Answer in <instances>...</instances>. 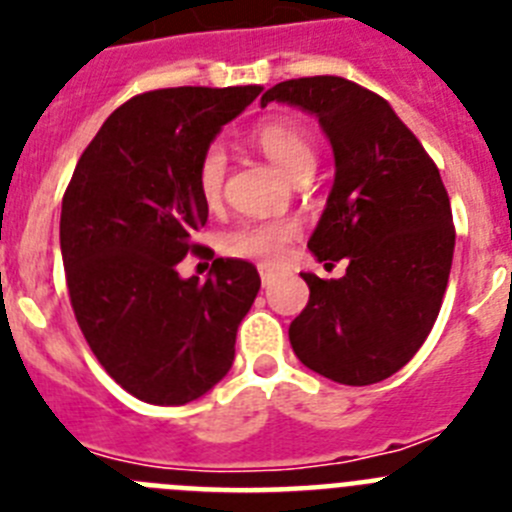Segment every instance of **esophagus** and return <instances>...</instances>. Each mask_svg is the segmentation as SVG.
Listing matches in <instances>:
<instances>
[{"label":"esophagus","instance_id":"34e87169","mask_svg":"<svg viewBox=\"0 0 512 512\" xmlns=\"http://www.w3.org/2000/svg\"><path fill=\"white\" fill-rule=\"evenodd\" d=\"M274 279H277V274H274L271 269H266V266H261V284H264V287H269Z\"/></svg>","mask_w":512,"mask_h":512}]
</instances>
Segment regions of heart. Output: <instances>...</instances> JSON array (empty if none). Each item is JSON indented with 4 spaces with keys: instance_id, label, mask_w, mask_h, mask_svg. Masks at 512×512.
<instances>
[{
    "instance_id": "b5f03b06",
    "label": "heart",
    "mask_w": 512,
    "mask_h": 512,
    "mask_svg": "<svg viewBox=\"0 0 512 512\" xmlns=\"http://www.w3.org/2000/svg\"><path fill=\"white\" fill-rule=\"evenodd\" d=\"M256 146L297 182L302 176H310L315 169V146L302 128L287 120L261 122L253 130ZM225 184V151L217 143L205 148L197 164V192L207 205H215L223 197ZM300 225L289 217H274V220H251L230 228L223 235V248L230 256L274 264L284 256L287 246L297 238Z\"/></svg>"
}]
</instances>
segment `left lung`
<instances>
[{
  "mask_svg": "<svg viewBox=\"0 0 512 512\" xmlns=\"http://www.w3.org/2000/svg\"><path fill=\"white\" fill-rule=\"evenodd\" d=\"M318 117L336 182L307 241L341 279L302 274L305 310L289 325L297 359L338 384L392 377L431 333L454 259V217L438 166L379 94L341 76H305L261 97ZM333 266V264H330Z\"/></svg>",
  "mask_w": 512,
  "mask_h": 512,
  "instance_id": "obj_1",
  "label": "left lung"
}]
</instances>
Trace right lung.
<instances>
[{
	"mask_svg": "<svg viewBox=\"0 0 512 512\" xmlns=\"http://www.w3.org/2000/svg\"><path fill=\"white\" fill-rule=\"evenodd\" d=\"M176 87L117 107L84 148L61 207V253L76 323L104 372L151 405H184L228 374L235 333L259 295L256 266L215 259L210 279L176 264L207 256L197 164L225 122L261 94Z\"/></svg>",
	"mask_w": 512,
	"mask_h": 512,
	"instance_id": "1",
	"label": "right lung"
}]
</instances>
